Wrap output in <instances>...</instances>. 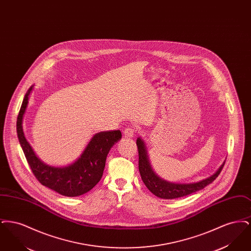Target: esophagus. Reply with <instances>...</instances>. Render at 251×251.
Here are the masks:
<instances>
[{"label": "esophagus", "mask_w": 251, "mask_h": 251, "mask_svg": "<svg viewBox=\"0 0 251 251\" xmlns=\"http://www.w3.org/2000/svg\"><path fill=\"white\" fill-rule=\"evenodd\" d=\"M134 134H135V131L132 128H127L124 131V136L127 138H132L134 136Z\"/></svg>", "instance_id": "esophagus-1"}]
</instances>
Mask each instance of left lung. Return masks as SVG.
Segmentation results:
<instances>
[{
	"label": "left lung",
	"instance_id": "8db88e82",
	"mask_svg": "<svg viewBox=\"0 0 251 251\" xmlns=\"http://www.w3.org/2000/svg\"><path fill=\"white\" fill-rule=\"evenodd\" d=\"M136 145L138 148V155H139V172L141 175V179L143 180L147 188L156 197L164 199V200H173L178 199L184 196H188L192 193L200 191L212 183L215 180L219 173L221 172L224 167L225 161L223 164L218 167L213 175L206 179H201L196 182L189 183H179L172 182L159 177L151 167L149 153L147 151V147L142 137H138L136 139Z\"/></svg>",
	"mask_w": 251,
	"mask_h": 251
}]
</instances>
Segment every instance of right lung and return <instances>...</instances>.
Instances as JSON below:
<instances>
[{
    "label": "right lung",
    "mask_w": 251,
    "mask_h": 251,
    "mask_svg": "<svg viewBox=\"0 0 251 251\" xmlns=\"http://www.w3.org/2000/svg\"><path fill=\"white\" fill-rule=\"evenodd\" d=\"M33 84L24 96L17 120V133L24 155L37 180L44 186L65 197H78L90 191L101 179L108 153L121 139L120 131L95 133L81 155L67 166L54 167L42 162L27 141L24 131V118L34 89Z\"/></svg>",
    "instance_id": "add662e5"
}]
</instances>
